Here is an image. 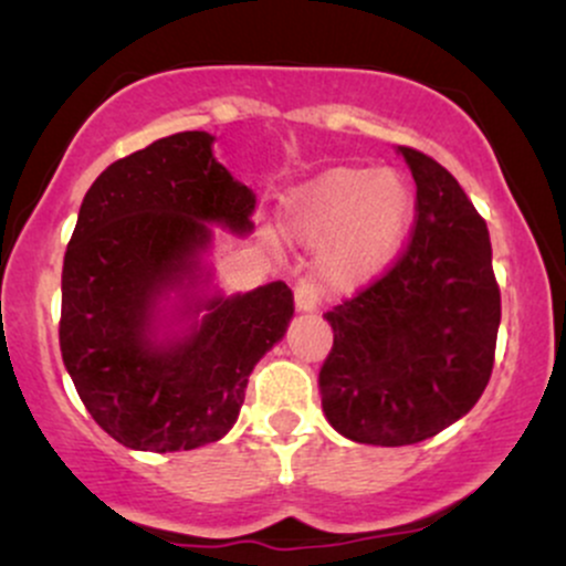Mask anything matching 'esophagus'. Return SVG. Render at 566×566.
<instances>
[{
	"instance_id": "34e87169",
	"label": "esophagus",
	"mask_w": 566,
	"mask_h": 566,
	"mask_svg": "<svg viewBox=\"0 0 566 566\" xmlns=\"http://www.w3.org/2000/svg\"><path fill=\"white\" fill-rule=\"evenodd\" d=\"M322 303V292L316 287L311 279H301L295 287V308L301 311V314H314L316 308H319Z\"/></svg>"
}]
</instances>
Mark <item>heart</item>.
<instances>
[{"label":"heart","mask_w":566,"mask_h":566,"mask_svg":"<svg viewBox=\"0 0 566 566\" xmlns=\"http://www.w3.org/2000/svg\"><path fill=\"white\" fill-rule=\"evenodd\" d=\"M412 210V188L401 175L335 167L292 193L290 226L303 242L324 244L319 274L329 287H356L391 263Z\"/></svg>","instance_id":"1"}]
</instances>
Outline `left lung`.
I'll use <instances>...</instances> for the list:
<instances>
[{
    "instance_id": "1",
    "label": "left lung",
    "mask_w": 566,
    "mask_h": 566,
    "mask_svg": "<svg viewBox=\"0 0 566 566\" xmlns=\"http://www.w3.org/2000/svg\"><path fill=\"white\" fill-rule=\"evenodd\" d=\"M415 223L378 279L327 311L333 348L319 369L322 409L361 444L437 437L476 405L495 365L500 287L484 218L458 180L418 148Z\"/></svg>"
}]
</instances>
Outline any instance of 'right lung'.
Listing matches in <instances>:
<instances>
[{"label": "right lung", "mask_w": 566, "mask_h": 566, "mask_svg": "<svg viewBox=\"0 0 566 566\" xmlns=\"http://www.w3.org/2000/svg\"><path fill=\"white\" fill-rule=\"evenodd\" d=\"M255 197L212 157L210 133H175L116 159L84 193L63 258L61 354L76 394L108 437L178 452L237 423L247 378L287 329L292 290L271 282L205 305L199 329L151 346L161 290L191 274L210 223L250 231Z\"/></svg>", "instance_id": "add662e5"}]
</instances>
